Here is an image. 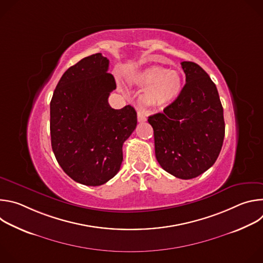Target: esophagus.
<instances>
[{
  "label": "esophagus",
  "mask_w": 263,
  "mask_h": 263,
  "mask_svg": "<svg viewBox=\"0 0 263 263\" xmlns=\"http://www.w3.org/2000/svg\"><path fill=\"white\" fill-rule=\"evenodd\" d=\"M137 121H138L139 123H142V122H145V121H146V118H145V116L143 115V112H141V111H138V112H137Z\"/></svg>",
  "instance_id": "1"
}]
</instances>
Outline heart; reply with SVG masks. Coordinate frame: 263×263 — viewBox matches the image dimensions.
<instances>
[{"label":"heart","instance_id":"b5f03b06","mask_svg":"<svg viewBox=\"0 0 263 263\" xmlns=\"http://www.w3.org/2000/svg\"><path fill=\"white\" fill-rule=\"evenodd\" d=\"M131 84L146 88L143 100L152 108L162 109L180 95L183 81L179 71L160 66H148L137 70L129 78Z\"/></svg>","mask_w":263,"mask_h":263}]
</instances>
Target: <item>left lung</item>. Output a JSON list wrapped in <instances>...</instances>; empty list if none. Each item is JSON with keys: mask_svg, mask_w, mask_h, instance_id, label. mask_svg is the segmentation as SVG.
<instances>
[{"mask_svg": "<svg viewBox=\"0 0 263 263\" xmlns=\"http://www.w3.org/2000/svg\"><path fill=\"white\" fill-rule=\"evenodd\" d=\"M186 83L163 112L148 117L155 155L171 175L189 180L216 161L224 137L223 110L215 84L197 63L181 62Z\"/></svg>", "mask_w": 263, "mask_h": 263, "instance_id": "8db88e82", "label": "left lung"}]
</instances>
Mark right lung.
Listing matches in <instances>:
<instances>
[{
    "instance_id": "1",
    "label": "right lung",
    "mask_w": 263,
    "mask_h": 263,
    "mask_svg": "<svg viewBox=\"0 0 263 263\" xmlns=\"http://www.w3.org/2000/svg\"><path fill=\"white\" fill-rule=\"evenodd\" d=\"M101 53L81 59L59 80L50 104L54 155L73 181L99 186L114 178L123 161V144L135 130V109L111 108L117 88Z\"/></svg>"
}]
</instances>
